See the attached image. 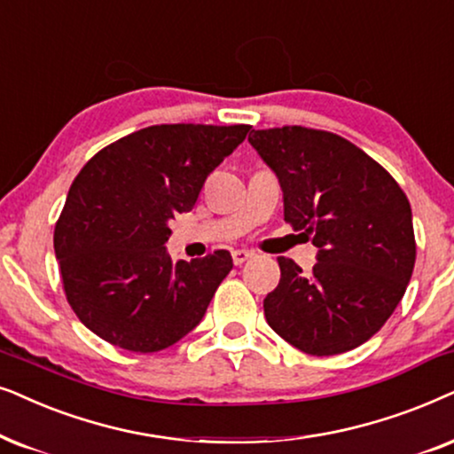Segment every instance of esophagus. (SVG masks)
Returning a JSON list of instances; mask_svg holds the SVG:
<instances>
[{
	"mask_svg": "<svg viewBox=\"0 0 454 454\" xmlns=\"http://www.w3.org/2000/svg\"><path fill=\"white\" fill-rule=\"evenodd\" d=\"M253 255H255V253L249 251V249H234L232 251V262H234V265H243L247 259H251Z\"/></svg>",
	"mask_w": 454,
	"mask_h": 454,
	"instance_id": "34e87169",
	"label": "esophagus"
}]
</instances>
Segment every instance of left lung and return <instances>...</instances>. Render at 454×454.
Returning <instances> with one entry per match:
<instances>
[{"mask_svg":"<svg viewBox=\"0 0 454 454\" xmlns=\"http://www.w3.org/2000/svg\"><path fill=\"white\" fill-rule=\"evenodd\" d=\"M276 174L284 220L317 247L305 274L278 257L280 282L263 299L270 328L316 357L347 353L376 334L401 303L415 265L409 199L378 161L325 130H251Z\"/></svg>","mask_w":454,"mask_h":454,"instance_id":"1","label":"left lung"}]
</instances>
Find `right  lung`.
<instances>
[{"mask_svg": "<svg viewBox=\"0 0 454 454\" xmlns=\"http://www.w3.org/2000/svg\"><path fill=\"white\" fill-rule=\"evenodd\" d=\"M251 126L160 124L101 149L72 183L53 232L68 303L90 332L157 353L197 328L232 270L228 251L172 262L170 220Z\"/></svg>", "mask_w": 454, "mask_h": 454, "instance_id": "obj_1", "label": "right lung"}]
</instances>
